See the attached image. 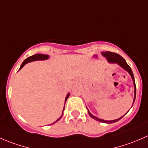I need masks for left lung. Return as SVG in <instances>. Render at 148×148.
<instances>
[{
	"instance_id": "left-lung-1",
	"label": "left lung",
	"mask_w": 148,
	"mask_h": 148,
	"mask_svg": "<svg viewBox=\"0 0 148 148\" xmlns=\"http://www.w3.org/2000/svg\"><path fill=\"white\" fill-rule=\"evenodd\" d=\"M102 54H103V56H105V57H107V59L108 60L109 62H110V63H117L120 66H122L124 69H125L126 71H127L128 72H129V74H130V76L132 77V81H133L134 86H135V97H134V101H133V104H134V102H135V97H136V85H135L133 73H132V69H131V68L129 66V65L127 64L126 61H125V59H124L123 58L120 56V55L117 54V53H114V52H111V51H105V52H102ZM132 105H133V104H132ZM88 113H89V114L90 115V117H92V118L95 119V120H96L97 121H99V122H104V123H108V124L114 123V122H117V121H119L120 119H122V117H124V116H122V117H120V118L117 119V120H114L107 121V120H102V119H99V118H98V117H95V116H94L93 114H92L90 112H89V110H88Z\"/></svg>"
}]
</instances>
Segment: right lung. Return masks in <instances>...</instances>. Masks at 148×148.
Returning a JSON list of instances; mask_svg holds the SVG:
<instances>
[{
    "label": "right lung",
    "instance_id": "add662e5",
    "mask_svg": "<svg viewBox=\"0 0 148 148\" xmlns=\"http://www.w3.org/2000/svg\"><path fill=\"white\" fill-rule=\"evenodd\" d=\"M48 58H49V56H48V55L39 54V53H38V54L33 55V56H29V57H28L27 59H26L24 61H23V63H22V64H21V67H20V69H19V70H20L21 68H23V66H24L25 64H26L28 63V62H34V61H37V60H45V59H47ZM69 97V94H68V95H66V98H65V103H66V99H68ZM64 106H65V104H64ZM64 110H63V111H64ZM62 115H63V113H62V116H61V117H59V118L58 119V120H56V122H53V123H55V122H57V121H59V120H60V119L62 118ZM51 125H52V124H51Z\"/></svg>",
    "mask_w": 148,
    "mask_h": 148
}]
</instances>
